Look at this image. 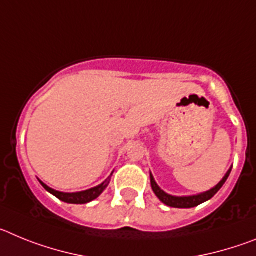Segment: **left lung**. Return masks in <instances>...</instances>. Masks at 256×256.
<instances>
[{"label":"left lung","instance_id":"8db88e82","mask_svg":"<svg viewBox=\"0 0 256 256\" xmlns=\"http://www.w3.org/2000/svg\"><path fill=\"white\" fill-rule=\"evenodd\" d=\"M230 170H232V166L228 169V172L226 173V176L223 177V180L216 184V186L212 187V190L206 192H201V194H198V195H191V196H173V195H169L166 192L162 191L159 186H158V183L155 182L154 180V176L150 173V180H151V187H152V191L158 198L162 201V204L168 205L170 208H178V209H190V208H195L198 205L202 204L205 201L210 200L212 196L216 195V192L223 187V184L226 183L227 178L230 177Z\"/></svg>","mask_w":256,"mask_h":256}]
</instances>
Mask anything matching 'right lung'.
<instances>
[{
    "label": "right lung",
    "instance_id": "right-lung-1",
    "mask_svg": "<svg viewBox=\"0 0 256 256\" xmlns=\"http://www.w3.org/2000/svg\"><path fill=\"white\" fill-rule=\"evenodd\" d=\"M112 173L110 174V177H108V180H104V182L101 183V184H98V186L92 187V188L86 190V191L72 192V194H69V192L56 191V190L51 188V187H48L47 184H44L42 180H40V184L44 186V188L46 190V191H48L50 194H52L54 196H56L58 200L64 201V202H68V204H87V202H91V201H94V198H98V196H100L101 194L105 191V188L108 186V183H110V178H112Z\"/></svg>",
    "mask_w": 256,
    "mask_h": 256
}]
</instances>
